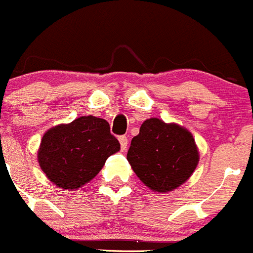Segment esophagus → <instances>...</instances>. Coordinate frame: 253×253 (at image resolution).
Returning <instances> with one entry per match:
<instances>
[{
  "mask_svg": "<svg viewBox=\"0 0 253 253\" xmlns=\"http://www.w3.org/2000/svg\"><path fill=\"white\" fill-rule=\"evenodd\" d=\"M119 143H120V148H122V150H126V146H128V138L124 135L119 136Z\"/></svg>",
  "mask_w": 253,
  "mask_h": 253,
  "instance_id": "obj_1",
  "label": "esophagus"
}]
</instances>
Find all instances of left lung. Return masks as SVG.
<instances>
[{
  "label": "left lung",
  "instance_id": "obj_1",
  "mask_svg": "<svg viewBox=\"0 0 253 253\" xmlns=\"http://www.w3.org/2000/svg\"><path fill=\"white\" fill-rule=\"evenodd\" d=\"M126 159L146 186L167 192L191 176L199 153L186 129L151 118L141 124L139 134L133 138Z\"/></svg>",
  "mask_w": 253,
  "mask_h": 253
}]
</instances>
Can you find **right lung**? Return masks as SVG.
<instances>
[{
  "instance_id": "right-lung-1",
  "label": "right lung",
  "mask_w": 253,
  "mask_h": 253,
  "mask_svg": "<svg viewBox=\"0 0 253 253\" xmlns=\"http://www.w3.org/2000/svg\"><path fill=\"white\" fill-rule=\"evenodd\" d=\"M119 149L107 120L88 115L49 129L41 141L38 161L50 181L74 190L90 181Z\"/></svg>"
}]
</instances>
